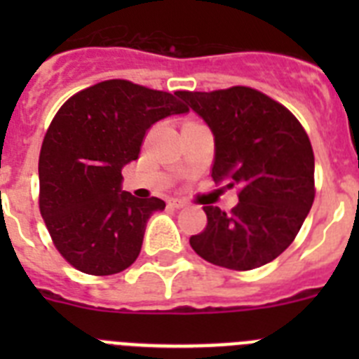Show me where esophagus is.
<instances>
[{
    "label": "esophagus",
    "instance_id": "1",
    "mask_svg": "<svg viewBox=\"0 0 359 359\" xmlns=\"http://www.w3.org/2000/svg\"><path fill=\"white\" fill-rule=\"evenodd\" d=\"M169 207L183 208V207H187V203L183 201V199H169Z\"/></svg>",
    "mask_w": 359,
    "mask_h": 359
}]
</instances>
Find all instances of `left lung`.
Returning a JSON list of instances; mask_svg holds the SVG:
<instances>
[{
    "instance_id": "8db88e82",
    "label": "left lung",
    "mask_w": 359,
    "mask_h": 359,
    "mask_svg": "<svg viewBox=\"0 0 359 359\" xmlns=\"http://www.w3.org/2000/svg\"><path fill=\"white\" fill-rule=\"evenodd\" d=\"M214 133L212 180L239 189L230 212L207 205L208 223L190 246L237 271L261 268L294 241L315 201V154L297 116L248 86L176 91Z\"/></svg>"
}]
</instances>
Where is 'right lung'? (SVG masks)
Wrapping results in <instances>:
<instances>
[{
  "label": "right lung",
  "instance_id": "right-lung-1",
  "mask_svg": "<svg viewBox=\"0 0 359 359\" xmlns=\"http://www.w3.org/2000/svg\"><path fill=\"white\" fill-rule=\"evenodd\" d=\"M189 107L172 93L123 79L69 97L44 135L39 210L57 252L88 275H115L140 255L158 198L122 192V169L138 160L152 123Z\"/></svg>",
  "mask_w": 359,
  "mask_h": 359
}]
</instances>
